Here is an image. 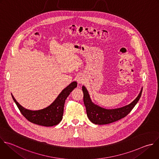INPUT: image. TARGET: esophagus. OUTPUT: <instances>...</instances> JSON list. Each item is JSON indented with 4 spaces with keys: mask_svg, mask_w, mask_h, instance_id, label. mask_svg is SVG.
Returning <instances> with one entry per match:
<instances>
[{
    "mask_svg": "<svg viewBox=\"0 0 159 159\" xmlns=\"http://www.w3.org/2000/svg\"><path fill=\"white\" fill-rule=\"evenodd\" d=\"M77 81L79 82V84H83L85 83V79L84 78V77L82 76V75H80L78 79H77Z\"/></svg>",
    "mask_w": 159,
    "mask_h": 159,
    "instance_id": "34e87169",
    "label": "esophagus"
}]
</instances>
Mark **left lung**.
Instances as JSON below:
<instances>
[{
	"label": "left lung",
	"mask_w": 159,
	"mask_h": 159,
	"mask_svg": "<svg viewBox=\"0 0 159 159\" xmlns=\"http://www.w3.org/2000/svg\"><path fill=\"white\" fill-rule=\"evenodd\" d=\"M82 91L84 93V103L86 107L89 119L95 124L104 125L114 122L127 116L139 100L142 89L137 98L130 104L114 109H106L93 103L90 99L87 89L84 85L82 86Z\"/></svg>",
	"instance_id": "left-lung-1"
}]
</instances>
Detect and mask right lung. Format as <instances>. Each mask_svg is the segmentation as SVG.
Returning a JSON list of instances; mask_svg holds the SVG:
<instances>
[{"mask_svg":"<svg viewBox=\"0 0 159 159\" xmlns=\"http://www.w3.org/2000/svg\"><path fill=\"white\" fill-rule=\"evenodd\" d=\"M77 82H72L61 92L49 106L39 111H31L24 108L16 101L12 95V97L21 114L29 122L42 126L51 127L57 125L62 120L66 99L77 87Z\"/></svg>","mask_w":159,"mask_h":159,"instance_id":"obj_1","label":"right lung"}]
</instances>
